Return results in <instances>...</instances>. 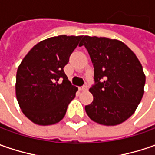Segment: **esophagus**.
Segmentation results:
<instances>
[{"instance_id": "esophagus-1", "label": "esophagus", "mask_w": 155, "mask_h": 155, "mask_svg": "<svg viewBox=\"0 0 155 155\" xmlns=\"http://www.w3.org/2000/svg\"><path fill=\"white\" fill-rule=\"evenodd\" d=\"M79 90L82 91H86L87 90H88V87H87L86 85H84V86L80 87V88H79Z\"/></svg>"}]
</instances>
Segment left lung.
<instances>
[{
	"mask_svg": "<svg viewBox=\"0 0 155 155\" xmlns=\"http://www.w3.org/2000/svg\"><path fill=\"white\" fill-rule=\"evenodd\" d=\"M94 66L96 84L90 89L92 103L85 106L88 116L99 124L116 126L136 110L144 94L146 76L133 51L115 39L84 36Z\"/></svg>",
	"mask_w": 155,
	"mask_h": 155,
	"instance_id": "8db88e82",
	"label": "left lung"
}]
</instances>
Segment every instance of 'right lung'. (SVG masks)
Wrapping results in <instances>:
<instances>
[{
  "label": "right lung",
  "mask_w": 155,
  "mask_h": 155,
  "mask_svg": "<svg viewBox=\"0 0 155 155\" xmlns=\"http://www.w3.org/2000/svg\"><path fill=\"white\" fill-rule=\"evenodd\" d=\"M83 36L59 35L39 42L28 51L16 73L15 94L23 114L35 124L60 122L78 87L71 85L64 67ZM63 78L62 83L58 80Z\"/></svg>",
  "instance_id": "obj_1"
}]
</instances>
